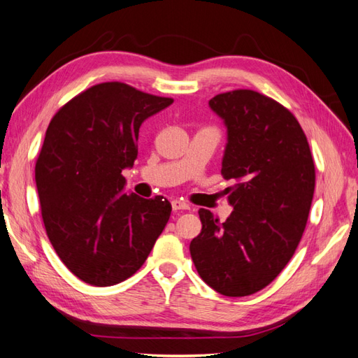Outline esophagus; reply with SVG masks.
I'll list each match as a JSON object with an SVG mask.
<instances>
[{"instance_id":"1","label":"esophagus","mask_w":358,"mask_h":358,"mask_svg":"<svg viewBox=\"0 0 358 358\" xmlns=\"http://www.w3.org/2000/svg\"><path fill=\"white\" fill-rule=\"evenodd\" d=\"M172 210L173 212H178V210H187L189 209V204L181 201V199H172Z\"/></svg>"}]
</instances>
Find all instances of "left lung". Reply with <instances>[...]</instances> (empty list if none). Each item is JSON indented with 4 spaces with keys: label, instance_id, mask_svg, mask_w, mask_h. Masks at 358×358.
Returning <instances> with one entry per match:
<instances>
[{
    "label": "left lung",
    "instance_id": "1",
    "mask_svg": "<svg viewBox=\"0 0 358 358\" xmlns=\"http://www.w3.org/2000/svg\"><path fill=\"white\" fill-rule=\"evenodd\" d=\"M210 110L227 128L221 173L230 217L199 209L201 234L190 243L199 276L229 297L253 294L284 270L301 243L314 195L308 140L285 106L252 90L215 96Z\"/></svg>",
    "mask_w": 358,
    "mask_h": 358
}]
</instances>
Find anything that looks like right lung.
Here are the masks:
<instances>
[{"mask_svg":"<svg viewBox=\"0 0 358 358\" xmlns=\"http://www.w3.org/2000/svg\"><path fill=\"white\" fill-rule=\"evenodd\" d=\"M171 97L103 82L73 97L50 122L35 168L47 236L74 276L94 287L131 278L171 217V203L124 194L138 129Z\"/></svg>","mask_w":358,"mask_h":358,"instance_id":"right-lung-1","label":"right lung"}]
</instances>
